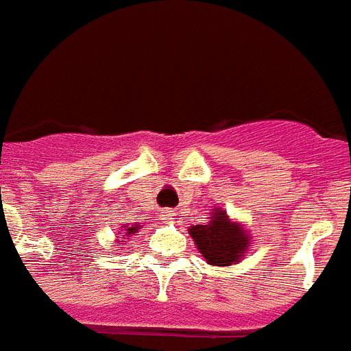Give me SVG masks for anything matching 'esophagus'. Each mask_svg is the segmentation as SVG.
<instances>
[{
    "instance_id": "1",
    "label": "esophagus",
    "mask_w": 351,
    "mask_h": 351,
    "mask_svg": "<svg viewBox=\"0 0 351 351\" xmlns=\"http://www.w3.org/2000/svg\"><path fill=\"white\" fill-rule=\"evenodd\" d=\"M176 215H178V213H176V211H173V210L161 211V219H163L165 222H172L173 219H176Z\"/></svg>"
}]
</instances>
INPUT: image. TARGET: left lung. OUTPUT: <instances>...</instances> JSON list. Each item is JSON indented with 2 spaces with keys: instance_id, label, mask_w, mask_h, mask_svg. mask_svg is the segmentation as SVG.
I'll list each match as a JSON object with an SVG mask.
<instances>
[{
  "instance_id": "left-lung-1",
  "label": "left lung",
  "mask_w": 351,
  "mask_h": 351,
  "mask_svg": "<svg viewBox=\"0 0 351 351\" xmlns=\"http://www.w3.org/2000/svg\"><path fill=\"white\" fill-rule=\"evenodd\" d=\"M210 221L188 228L193 244L210 265H231L244 258L251 247V234L244 224L230 219L224 208H213Z\"/></svg>"
}]
</instances>
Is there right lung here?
<instances>
[{
	"instance_id": "add662e5",
	"label": "right lung",
	"mask_w": 351,
	"mask_h": 351,
	"mask_svg": "<svg viewBox=\"0 0 351 351\" xmlns=\"http://www.w3.org/2000/svg\"><path fill=\"white\" fill-rule=\"evenodd\" d=\"M141 230V224H134V226H121V231H123V233H120L121 237H118L117 239V242L118 244H121V242H125L127 239H129V237H132V234L134 233H138V231Z\"/></svg>"
}]
</instances>
